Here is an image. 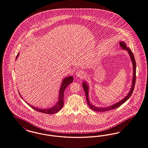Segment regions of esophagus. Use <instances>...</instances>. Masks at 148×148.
<instances>
[{
    "label": "esophagus",
    "mask_w": 148,
    "mask_h": 148,
    "mask_svg": "<svg viewBox=\"0 0 148 148\" xmlns=\"http://www.w3.org/2000/svg\"><path fill=\"white\" fill-rule=\"evenodd\" d=\"M84 74V71H80V70L77 71L75 72V75H76V76L77 77H83Z\"/></svg>",
    "instance_id": "obj_1"
}]
</instances>
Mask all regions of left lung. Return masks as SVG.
Returning a JSON list of instances; mask_svg holds the SVG:
<instances>
[{
  "label": "left lung",
  "instance_id": "1",
  "mask_svg": "<svg viewBox=\"0 0 148 148\" xmlns=\"http://www.w3.org/2000/svg\"><path fill=\"white\" fill-rule=\"evenodd\" d=\"M120 46H121L122 47V49H124V50H126L128 52V53L130 54V57H131V60L132 61L133 63V81H132V87H131V91L130 92H129V93L128 94L127 96L125 98H124L123 99H122L121 101H120L119 102H118L117 103L111 106L110 107H108L106 108H97L95 107V106H93V105H92L90 102L89 101V99H88V86L87 85L86 83L85 82H83V84H82V86L84 88V90L85 91V95H86V101L87 102V104L89 106V107L92 110H93L95 111H96V112H107L108 110H112V109H115L119 107L120 106H121L122 104L123 103L126 102L128 99L130 98V97L131 96L133 92V90H134V86H135V84H136V62L135 61V59H134V55L133 54L132 52L130 50V49L127 48L126 47V45L125 44V42H120Z\"/></svg>",
  "mask_w": 148,
  "mask_h": 148
}]
</instances>
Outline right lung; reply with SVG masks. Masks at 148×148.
I'll return each instance as SVG.
<instances>
[{"instance_id": "add662e5", "label": "right lung", "mask_w": 148, "mask_h": 148, "mask_svg": "<svg viewBox=\"0 0 148 148\" xmlns=\"http://www.w3.org/2000/svg\"><path fill=\"white\" fill-rule=\"evenodd\" d=\"M19 55V53L17 54L16 56V59L17 58L18 56ZM73 82V78L72 77H67L65 78L63 81L62 82L61 87L60 90V96H59V99L57 103L56 104V106L54 107L51 108L50 109H38L36 108H34L33 106H31V105L28 104L33 109L36 110V111L39 112H42V113H45L47 114H55L56 112H59L61 109L63 105H64V102H63V98H64V92L65 89L66 88V87L68 86L71 83Z\"/></svg>"}]
</instances>
